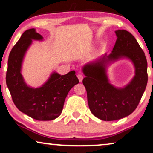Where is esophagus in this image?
Returning <instances> with one entry per match:
<instances>
[{
    "instance_id": "1",
    "label": "esophagus",
    "mask_w": 153,
    "mask_h": 153,
    "mask_svg": "<svg viewBox=\"0 0 153 153\" xmlns=\"http://www.w3.org/2000/svg\"><path fill=\"white\" fill-rule=\"evenodd\" d=\"M77 77H78L79 82H82L83 79V75H81V74H78V75H77Z\"/></svg>"
}]
</instances>
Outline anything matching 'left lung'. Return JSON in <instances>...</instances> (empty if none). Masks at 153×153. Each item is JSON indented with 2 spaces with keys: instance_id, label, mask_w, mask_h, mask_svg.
Here are the masks:
<instances>
[{
  "instance_id": "8db88e82",
  "label": "left lung",
  "mask_w": 153,
  "mask_h": 153,
  "mask_svg": "<svg viewBox=\"0 0 153 153\" xmlns=\"http://www.w3.org/2000/svg\"><path fill=\"white\" fill-rule=\"evenodd\" d=\"M115 33L117 39L111 53H105L82 68L90 110L95 117L105 121L130 115L137 107L148 82L147 60L137 39L127 30ZM125 58L133 62L135 74L124 87H116L110 83L107 68L112 62Z\"/></svg>"
}]
</instances>
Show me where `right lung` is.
I'll return each mask as SVG.
<instances>
[{
	"mask_svg": "<svg viewBox=\"0 0 153 153\" xmlns=\"http://www.w3.org/2000/svg\"><path fill=\"white\" fill-rule=\"evenodd\" d=\"M33 40H43L35 28L25 31L12 48L8 58L6 83L20 111L37 120H52L62 113L65 100L70 89L79 83V79L75 71L65 75L53 72L41 86L27 85L22 74V64Z\"/></svg>",
	"mask_w": 153,
	"mask_h": 153,
	"instance_id": "add662e5",
	"label": "right lung"
}]
</instances>
